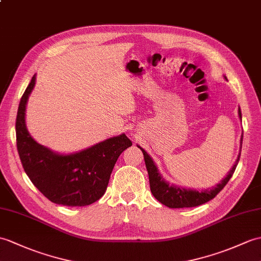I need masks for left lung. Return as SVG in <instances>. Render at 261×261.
Returning <instances> with one entry per match:
<instances>
[{
  "label": "left lung",
  "instance_id": "8db88e82",
  "mask_svg": "<svg viewBox=\"0 0 261 261\" xmlns=\"http://www.w3.org/2000/svg\"><path fill=\"white\" fill-rule=\"evenodd\" d=\"M226 77V76H225ZM239 113V118L241 119V111L240 108L238 110ZM240 145H242V136H241V140H240ZM141 151L143 152L144 156V162H145V167H147L148 174H149V181H150V189L154 198L160 201L162 204L167 205L169 208H190V207H197V205L203 204L205 202L210 201L211 199H214L218 193H219L223 187H225L230 178L232 177V174L237 168V165L240 159V153L238 155V159L236 160L233 167L231 168V170L229 171L227 174V177L223 179L220 184H218L216 187H214L213 189H207V190H202L201 192H199L197 190H192V189H185V188L177 187L173 185H169L166 182L165 179L161 177V174L158 171V168L155 167L153 160L151 159V156L145 152V151L141 148ZM241 151V150H240Z\"/></svg>",
  "mask_w": 261,
  "mask_h": 261
}]
</instances>
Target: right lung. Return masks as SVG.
I'll return each mask as SVG.
<instances>
[{
  "label": "right lung",
  "instance_id": "1",
  "mask_svg": "<svg viewBox=\"0 0 261 261\" xmlns=\"http://www.w3.org/2000/svg\"><path fill=\"white\" fill-rule=\"evenodd\" d=\"M34 84L35 75L22 95L15 122L16 147L24 171L54 203L83 207L95 202L105 195L120 154L132 142L122 133L70 154H59L39 144L25 125V107Z\"/></svg>",
  "mask_w": 261,
  "mask_h": 261
}]
</instances>
